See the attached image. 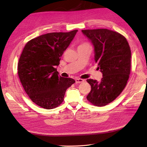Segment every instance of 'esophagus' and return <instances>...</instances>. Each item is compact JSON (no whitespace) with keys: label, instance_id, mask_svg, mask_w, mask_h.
<instances>
[{"label":"esophagus","instance_id":"esophagus-1","mask_svg":"<svg viewBox=\"0 0 147 147\" xmlns=\"http://www.w3.org/2000/svg\"><path fill=\"white\" fill-rule=\"evenodd\" d=\"M75 81L77 83H82L84 82V80L83 79H81V78H77L75 80Z\"/></svg>","mask_w":147,"mask_h":147}]
</instances>
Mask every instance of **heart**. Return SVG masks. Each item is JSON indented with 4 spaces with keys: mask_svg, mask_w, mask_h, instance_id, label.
<instances>
[{
    "mask_svg": "<svg viewBox=\"0 0 147 147\" xmlns=\"http://www.w3.org/2000/svg\"><path fill=\"white\" fill-rule=\"evenodd\" d=\"M89 46V45L88 44V43H84L81 44L80 46Z\"/></svg>",
    "mask_w": 147,
    "mask_h": 147,
    "instance_id": "1",
    "label": "heart"
}]
</instances>
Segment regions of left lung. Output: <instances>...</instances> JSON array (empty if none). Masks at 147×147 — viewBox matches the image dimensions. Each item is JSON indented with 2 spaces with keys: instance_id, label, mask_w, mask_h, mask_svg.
Segmentation results:
<instances>
[{
  "instance_id": "8db88e82",
  "label": "left lung",
  "mask_w": 147,
  "mask_h": 147,
  "mask_svg": "<svg viewBox=\"0 0 147 147\" xmlns=\"http://www.w3.org/2000/svg\"><path fill=\"white\" fill-rule=\"evenodd\" d=\"M94 46L95 60L102 78L87 80L91 90L87 99L102 107L114 101L125 87L131 71V50L124 36L107 29L82 30Z\"/></svg>"
}]
</instances>
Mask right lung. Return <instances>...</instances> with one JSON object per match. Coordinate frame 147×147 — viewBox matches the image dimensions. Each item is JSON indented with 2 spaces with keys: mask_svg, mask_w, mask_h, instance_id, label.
<instances>
[{
  "mask_svg": "<svg viewBox=\"0 0 147 147\" xmlns=\"http://www.w3.org/2000/svg\"><path fill=\"white\" fill-rule=\"evenodd\" d=\"M78 30L51 32L33 38L23 49L17 66L18 75L25 92L38 106L52 109L64 100L67 88L75 81L58 75L55 66Z\"/></svg>",
  "mask_w": 147,
  "mask_h": 147,
  "instance_id": "obj_1",
  "label": "right lung"
}]
</instances>
